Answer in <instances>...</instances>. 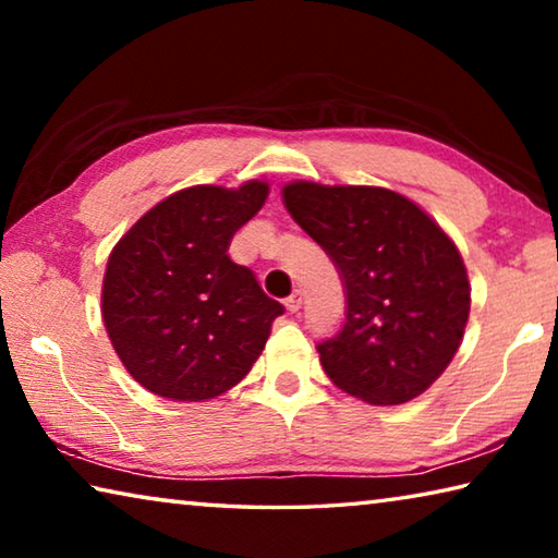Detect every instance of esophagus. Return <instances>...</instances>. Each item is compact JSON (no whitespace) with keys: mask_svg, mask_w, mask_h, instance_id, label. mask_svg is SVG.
<instances>
[{"mask_svg":"<svg viewBox=\"0 0 558 558\" xmlns=\"http://www.w3.org/2000/svg\"><path fill=\"white\" fill-rule=\"evenodd\" d=\"M286 307H288V313H298V310L302 307V292L300 290H295L292 295L286 298Z\"/></svg>","mask_w":558,"mask_h":558,"instance_id":"obj_1","label":"esophagus"}]
</instances>
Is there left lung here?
Wrapping results in <instances>:
<instances>
[{"mask_svg":"<svg viewBox=\"0 0 558 558\" xmlns=\"http://www.w3.org/2000/svg\"><path fill=\"white\" fill-rule=\"evenodd\" d=\"M282 202L344 286L342 325L317 344L329 379L376 405L426 391L456 356L470 315L456 243L391 189L292 182Z\"/></svg>","mask_w":558,"mask_h":558,"instance_id":"1","label":"left lung"}]
</instances>
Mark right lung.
<instances>
[{
  "mask_svg": "<svg viewBox=\"0 0 558 558\" xmlns=\"http://www.w3.org/2000/svg\"><path fill=\"white\" fill-rule=\"evenodd\" d=\"M266 196L263 182L182 189L112 248L102 319L120 362L147 391L214 399L260 356L282 305L229 258V243Z\"/></svg>",
  "mask_w": 558,
  "mask_h": 558,
  "instance_id": "right-lung-1",
  "label": "right lung"
}]
</instances>
